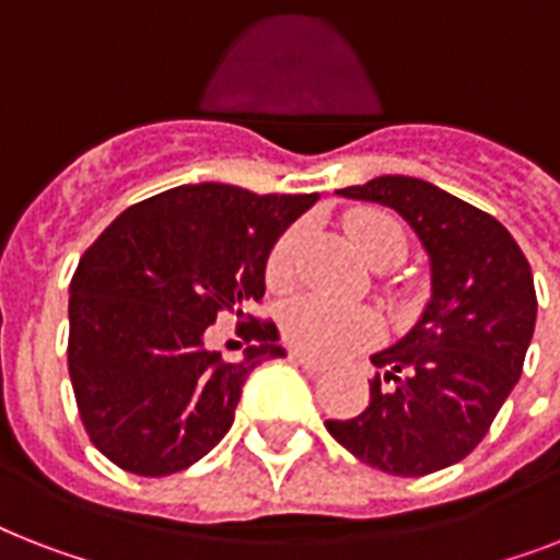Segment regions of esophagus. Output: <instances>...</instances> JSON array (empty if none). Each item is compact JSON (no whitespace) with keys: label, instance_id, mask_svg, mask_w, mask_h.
Returning a JSON list of instances; mask_svg holds the SVG:
<instances>
[{"label":"esophagus","instance_id":"34e87169","mask_svg":"<svg viewBox=\"0 0 560 560\" xmlns=\"http://www.w3.org/2000/svg\"><path fill=\"white\" fill-rule=\"evenodd\" d=\"M290 360H293L296 366L305 369L307 374H323L325 372V366H323V363H319V360L307 358V354H302V351H290Z\"/></svg>","mask_w":560,"mask_h":560}]
</instances>
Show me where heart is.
<instances>
[{
    "label": "heart",
    "instance_id": "obj_1",
    "mask_svg": "<svg viewBox=\"0 0 560 560\" xmlns=\"http://www.w3.org/2000/svg\"><path fill=\"white\" fill-rule=\"evenodd\" d=\"M346 232L360 258L377 270L395 267L407 258V232L398 220L381 209H358L346 214ZM299 229H288L284 235L276 237V244L267 253L264 264V279L272 290L288 288L293 279V261H296ZM281 334L284 340L299 349L302 354L319 360H334L351 351L366 349L369 342L377 340L381 323L369 307L337 305L331 299L296 296L290 299L281 311Z\"/></svg>",
    "mask_w": 560,
    "mask_h": 560
}]
</instances>
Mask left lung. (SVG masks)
Returning <instances> with one entry per match:
<instances>
[{
  "label": "left lung",
  "instance_id": "8db88e82",
  "mask_svg": "<svg viewBox=\"0 0 560 560\" xmlns=\"http://www.w3.org/2000/svg\"><path fill=\"white\" fill-rule=\"evenodd\" d=\"M392 206L416 229L433 264L421 323L377 351L369 407L325 421L360 462L392 477H427L477 447L521 381L538 296L526 255L488 211L416 177L340 188Z\"/></svg>",
  "mask_w": 560,
  "mask_h": 560
}]
</instances>
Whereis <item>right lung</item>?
Listing matches in <instances>:
<instances>
[{
    "label": "right lung",
    "mask_w": 560,
    "mask_h": 560,
    "mask_svg": "<svg viewBox=\"0 0 560 560\" xmlns=\"http://www.w3.org/2000/svg\"><path fill=\"white\" fill-rule=\"evenodd\" d=\"M316 194L179 186L125 209L83 253L69 284V377L90 442L127 474L168 477L202 459L235 421L246 377L284 358L261 302L276 237ZM235 315L259 340L241 364L205 349Z\"/></svg>",
    "instance_id": "right-lung-1"
}]
</instances>
